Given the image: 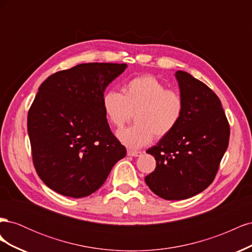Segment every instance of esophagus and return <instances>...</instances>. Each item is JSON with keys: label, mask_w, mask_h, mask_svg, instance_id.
Segmentation results:
<instances>
[{"label": "esophagus", "mask_w": 252, "mask_h": 252, "mask_svg": "<svg viewBox=\"0 0 252 252\" xmlns=\"http://www.w3.org/2000/svg\"><path fill=\"white\" fill-rule=\"evenodd\" d=\"M127 155L130 157H141L142 152L141 151H134V150H127Z\"/></svg>", "instance_id": "esophagus-1"}]
</instances>
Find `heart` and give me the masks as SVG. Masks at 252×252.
Returning a JSON list of instances; mask_svg holds the SVG:
<instances>
[{
    "label": "heart",
    "instance_id": "b5f03b06",
    "mask_svg": "<svg viewBox=\"0 0 252 252\" xmlns=\"http://www.w3.org/2000/svg\"><path fill=\"white\" fill-rule=\"evenodd\" d=\"M124 94L114 89L105 91L103 110L110 123L122 128L134 112L135 124L122 129L118 135L126 146L141 148L154 140L171 133L182 120L185 109L183 95L169 89L154 75L145 74L129 80Z\"/></svg>",
    "mask_w": 252,
    "mask_h": 252
}]
</instances>
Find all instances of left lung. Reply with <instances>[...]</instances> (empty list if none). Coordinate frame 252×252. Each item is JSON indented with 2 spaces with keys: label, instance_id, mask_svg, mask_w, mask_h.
<instances>
[{
  "label": "left lung",
  "instance_id": "8db88e82",
  "mask_svg": "<svg viewBox=\"0 0 252 252\" xmlns=\"http://www.w3.org/2000/svg\"><path fill=\"white\" fill-rule=\"evenodd\" d=\"M185 109L174 130L146 152L157 166L145 182L165 200H185L215 180L229 143L230 127L220 98L203 82L178 70Z\"/></svg>",
  "mask_w": 252,
  "mask_h": 252
}]
</instances>
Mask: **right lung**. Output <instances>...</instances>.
<instances>
[{
    "label": "right lung",
    "instance_id": "add662e5",
    "mask_svg": "<svg viewBox=\"0 0 252 252\" xmlns=\"http://www.w3.org/2000/svg\"><path fill=\"white\" fill-rule=\"evenodd\" d=\"M126 64L85 63L45 80L30 106L27 129L37 175L65 196L100 188L126 148L111 132L102 97Z\"/></svg>",
    "mask_w": 252,
    "mask_h": 252
}]
</instances>
